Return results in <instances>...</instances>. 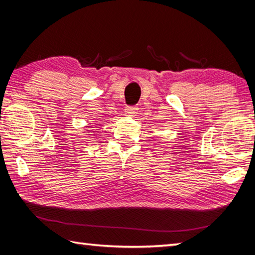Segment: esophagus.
<instances>
[{"mask_svg": "<svg viewBox=\"0 0 255 255\" xmlns=\"http://www.w3.org/2000/svg\"><path fill=\"white\" fill-rule=\"evenodd\" d=\"M137 110H138L137 107H127L126 111H125V114H126V116L133 117V116H136Z\"/></svg>", "mask_w": 255, "mask_h": 255, "instance_id": "1", "label": "esophagus"}]
</instances>
